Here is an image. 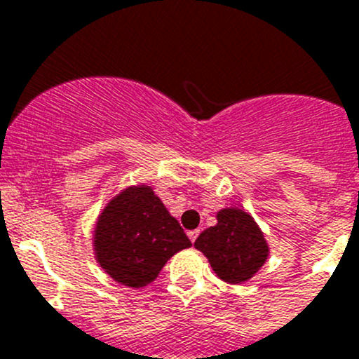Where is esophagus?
Listing matches in <instances>:
<instances>
[{
  "instance_id": "obj_1",
  "label": "esophagus",
  "mask_w": 359,
  "mask_h": 359,
  "mask_svg": "<svg viewBox=\"0 0 359 359\" xmlns=\"http://www.w3.org/2000/svg\"><path fill=\"white\" fill-rule=\"evenodd\" d=\"M198 233H200V230H189V232H187V237H189L191 243H195L196 237H198Z\"/></svg>"
}]
</instances>
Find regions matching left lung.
<instances>
[{"label": "left lung", "instance_id": "left-lung-1", "mask_svg": "<svg viewBox=\"0 0 359 359\" xmlns=\"http://www.w3.org/2000/svg\"><path fill=\"white\" fill-rule=\"evenodd\" d=\"M216 219V225L200 233L195 248L221 280L239 285L262 269L269 259V243L248 210L225 207L217 210Z\"/></svg>", "mask_w": 359, "mask_h": 359}]
</instances>
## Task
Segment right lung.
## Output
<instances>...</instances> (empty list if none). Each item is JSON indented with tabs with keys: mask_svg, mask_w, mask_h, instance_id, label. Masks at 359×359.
I'll use <instances>...</instances> for the list:
<instances>
[{
	"mask_svg": "<svg viewBox=\"0 0 359 359\" xmlns=\"http://www.w3.org/2000/svg\"><path fill=\"white\" fill-rule=\"evenodd\" d=\"M93 257L120 285L143 289L175 253L191 248L179 221L149 184L120 189L99 212L92 233Z\"/></svg>",
	"mask_w": 359,
	"mask_h": 359,
	"instance_id": "add662e5",
	"label": "right lung"
}]
</instances>
